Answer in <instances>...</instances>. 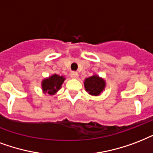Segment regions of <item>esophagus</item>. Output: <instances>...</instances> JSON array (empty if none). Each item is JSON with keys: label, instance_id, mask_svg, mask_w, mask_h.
I'll use <instances>...</instances> for the list:
<instances>
[{"label": "esophagus", "instance_id": "esophagus-1", "mask_svg": "<svg viewBox=\"0 0 153 153\" xmlns=\"http://www.w3.org/2000/svg\"><path fill=\"white\" fill-rule=\"evenodd\" d=\"M70 76L72 78H74V79H76V78L78 77V73H76V72H72V73H70Z\"/></svg>", "mask_w": 153, "mask_h": 153}]
</instances>
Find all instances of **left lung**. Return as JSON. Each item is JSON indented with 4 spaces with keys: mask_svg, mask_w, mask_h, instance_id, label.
<instances>
[{
    "mask_svg": "<svg viewBox=\"0 0 153 153\" xmlns=\"http://www.w3.org/2000/svg\"><path fill=\"white\" fill-rule=\"evenodd\" d=\"M85 90L90 95L99 96L105 90V81L99 76L93 75L86 78L84 82Z\"/></svg>",
    "mask_w": 153,
    "mask_h": 153,
    "instance_id": "left-lung-1",
    "label": "left lung"
}]
</instances>
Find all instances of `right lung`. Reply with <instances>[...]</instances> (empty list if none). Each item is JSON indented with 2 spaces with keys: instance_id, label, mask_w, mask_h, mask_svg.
<instances>
[{
  "instance_id": "add662e5",
  "label": "right lung",
  "mask_w": 153,
  "mask_h": 153,
  "mask_svg": "<svg viewBox=\"0 0 153 153\" xmlns=\"http://www.w3.org/2000/svg\"><path fill=\"white\" fill-rule=\"evenodd\" d=\"M65 80L63 76H59L57 74H53L48 78L42 80L41 87L44 93H48L49 95H54L60 90L61 85Z\"/></svg>"
}]
</instances>
